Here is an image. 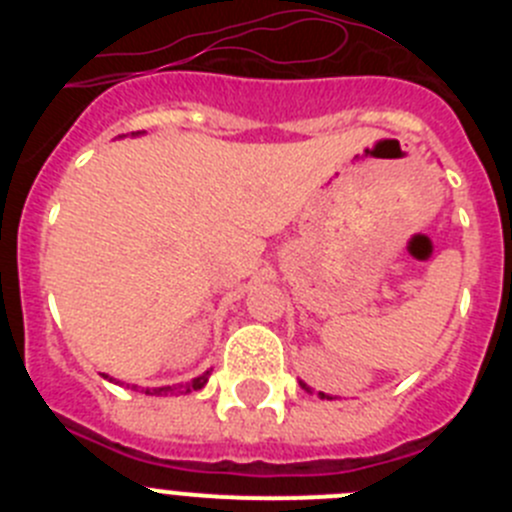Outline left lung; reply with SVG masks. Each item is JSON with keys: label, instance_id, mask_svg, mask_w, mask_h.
Masks as SVG:
<instances>
[{"label": "left lung", "instance_id": "left-lung-1", "mask_svg": "<svg viewBox=\"0 0 512 512\" xmlns=\"http://www.w3.org/2000/svg\"><path fill=\"white\" fill-rule=\"evenodd\" d=\"M302 387H305V384H302ZM305 390L310 392V387H305ZM318 395H320V397H328V395H323V392H318Z\"/></svg>", "mask_w": 512, "mask_h": 512}]
</instances>
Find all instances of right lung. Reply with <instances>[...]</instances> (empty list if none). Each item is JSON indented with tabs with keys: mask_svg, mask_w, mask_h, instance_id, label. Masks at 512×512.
I'll return each mask as SVG.
<instances>
[{
	"mask_svg": "<svg viewBox=\"0 0 512 512\" xmlns=\"http://www.w3.org/2000/svg\"><path fill=\"white\" fill-rule=\"evenodd\" d=\"M207 379H210V372L200 374L197 379H192L189 384H182V387H174L176 392H194V390H202L207 384ZM166 392H171V387H158V390H146V395H166Z\"/></svg>",
	"mask_w": 512,
	"mask_h": 512,
	"instance_id": "add662e5",
	"label": "right lung"
}]
</instances>
